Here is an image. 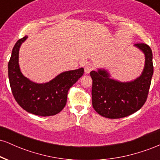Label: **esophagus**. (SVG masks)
<instances>
[{
    "mask_svg": "<svg viewBox=\"0 0 160 160\" xmlns=\"http://www.w3.org/2000/svg\"><path fill=\"white\" fill-rule=\"evenodd\" d=\"M93 69H94V65L92 63H87L85 66V73L86 74H89Z\"/></svg>",
    "mask_w": 160,
    "mask_h": 160,
    "instance_id": "34e87169",
    "label": "esophagus"
}]
</instances>
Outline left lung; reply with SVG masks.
Returning <instances> with one entry per match:
<instances>
[{
  "label": "left lung",
  "mask_w": 160,
  "mask_h": 160,
  "mask_svg": "<svg viewBox=\"0 0 160 160\" xmlns=\"http://www.w3.org/2000/svg\"><path fill=\"white\" fill-rule=\"evenodd\" d=\"M135 47L145 56L144 70L135 80L129 82L113 80L105 69L90 72L92 106L102 117L109 119L127 117L141 109L146 102L153 74V53L145 43H136Z\"/></svg>",
  "instance_id": "obj_1"
}]
</instances>
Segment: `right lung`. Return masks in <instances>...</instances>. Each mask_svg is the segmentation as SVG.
<instances>
[{"mask_svg": "<svg viewBox=\"0 0 160 160\" xmlns=\"http://www.w3.org/2000/svg\"><path fill=\"white\" fill-rule=\"evenodd\" d=\"M25 36L16 43L8 63V76L12 93L16 102L28 113L41 117L56 115L65 108L68 92L82 76L83 68L62 72L45 83H37L22 74L19 51Z\"/></svg>", "mask_w": 160, "mask_h": 160, "instance_id": "1", "label": "right lung"}]
</instances>
